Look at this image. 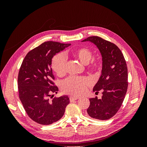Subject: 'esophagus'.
I'll use <instances>...</instances> for the list:
<instances>
[{
	"label": "esophagus",
	"instance_id": "1",
	"mask_svg": "<svg viewBox=\"0 0 147 147\" xmlns=\"http://www.w3.org/2000/svg\"><path fill=\"white\" fill-rule=\"evenodd\" d=\"M70 102H74V100H76L79 99V97H70Z\"/></svg>",
	"mask_w": 147,
	"mask_h": 147
}]
</instances>
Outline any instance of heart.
Returning a JSON list of instances; mask_svg holds the SVG:
<instances>
[{"label":"heart","mask_w":147,"mask_h":147,"mask_svg":"<svg viewBox=\"0 0 147 147\" xmlns=\"http://www.w3.org/2000/svg\"><path fill=\"white\" fill-rule=\"evenodd\" d=\"M74 55L84 64L90 63L92 57V51L88 48H78L74 52ZM67 57L64 53H59L53 57L52 61V68L57 75L63 76L66 72ZM101 63L99 60L93 61L91 69L99 70ZM90 84V81L86 77H78L72 76L65 79L62 83L63 91L67 94L73 96H79L85 91L86 86Z\"/></svg>","instance_id":"obj_1"}]
</instances>
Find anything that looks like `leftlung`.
I'll use <instances>...</instances> for the list:
<instances>
[{"label": "left lung", "instance_id": "1", "mask_svg": "<svg viewBox=\"0 0 147 147\" xmlns=\"http://www.w3.org/2000/svg\"><path fill=\"white\" fill-rule=\"evenodd\" d=\"M82 42H91L99 49L102 57L101 75L93 88L96 93L102 92V98L90 99L87 109L91 118L106 120L113 117L121 107L127 92V68L124 56L114 43L97 36L89 37Z\"/></svg>", "mask_w": 147, "mask_h": 147}]
</instances>
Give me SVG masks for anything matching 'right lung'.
Segmentation results:
<instances>
[{"mask_svg": "<svg viewBox=\"0 0 147 147\" xmlns=\"http://www.w3.org/2000/svg\"><path fill=\"white\" fill-rule=\"evenodd\" d=\"M70 43L49 41L30 51L22 63L18 78L19 97L24 110L33 121L49 125L59 120L69 102L67 96L49 99L57 93L53 82L52 58Z\"/></svg>", "mask_w": 147, "mask_h": 147, "instance_id": "add662e5", "label": "right lung"}]
</instances>
